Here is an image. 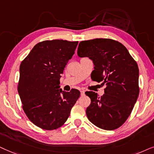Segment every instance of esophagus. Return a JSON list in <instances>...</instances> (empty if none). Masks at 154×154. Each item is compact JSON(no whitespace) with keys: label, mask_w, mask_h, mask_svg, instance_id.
<instances>
[{"label":"esophagus","mask_w":154,"mask_h":154,"mask_svg":"<svg viewBox=\"0 0 154 154\" xmlns=\"http://www.w3.org/2000/svg\"><path fill=\"white\" fill-rule=\"evenodd\" d=\"M80 93H81V96H85V91H80Z\"/></svg>","instance_id":"esophagus-1"}]
</instances>
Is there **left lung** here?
I'll return each instance as SVG.
<instances>
[{
  "label": "left lung",
  "mask_w": 154,
  "mask_h": 154,
  "mask_svg": "<svg viewBox=\"0 0 154 154\" xmlns=\"http://www.w3.org/2000/svg\"><path fill=\"white\" fill-rule=\"evenodd\" d=\"M77 55L93 60L92 80L106 85L103 96L86 91L91 103L86 113L91 123L106 130L118 129L132 112L139 94V68L121 43L94 38L79 43Z\"/></svg>",
  "instance_id": "obj_1"
}]
</instances>
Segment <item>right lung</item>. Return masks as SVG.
Segmentation results:
<instances>
[{
    "label": "right lung",
    "instance_id": "obj_1",
    "mask_svg": "<svg viewBox=\"0 0 154 154\" xmlns=\"http://www.w3.org/2000/svg\"><path fill=\"white\" fill-rule=\"evenodd\" d=\"M78 42L46 40L38 43L20 67L17 90L29 120L46 130L60 128L69 116L80 92L60 88V75Z\"/></svg>",
    "mask_w": 154,
    "mask_h": 154
}]
</instances>
